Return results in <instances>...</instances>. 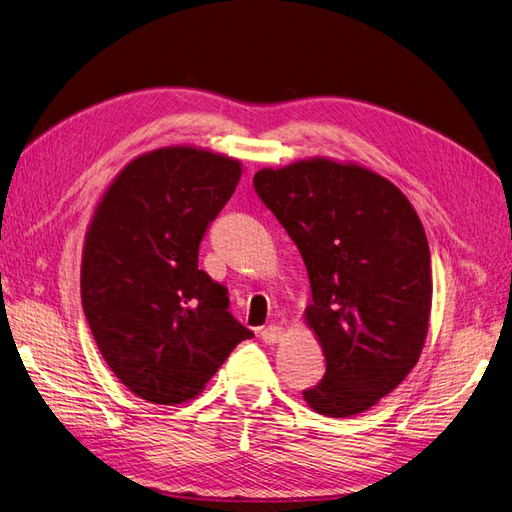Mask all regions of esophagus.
I'll list each match as a JSON object with an SVG mask.
<instances>
[{"mask_svg":"<svg viewBox=\"0 0 512 512\" xmlns=\"http://www.w3.org/2000/svg\"><path fill=\"white\" fill-rule=\"evenodd\" d=\"M280 337H282V327H277V324H269V327L260 329V339L269 346L280 342Z\"/></svg>","mask_w":512,"mask_h":512,"instance_id":"34e87169","label":"esophagus"}]
</instances>
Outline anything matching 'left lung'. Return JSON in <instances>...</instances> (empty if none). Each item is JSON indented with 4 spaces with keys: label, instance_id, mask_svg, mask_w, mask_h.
Listing matches in <instances>:
<instances>
[{
    "label": "left lung",
    "instance_id": "left-lung-1",
    "mask_svg": "<svg viewBox=\"0 0 512 512\" xmlns=\"http://www.w3.org/2000/svg\"><path fill=\"white\" fill-rule=\"evenodd\" d=\"M254 190L299 247L312 286L305 320L327 371L305 401L335 418L365 412L397 389L425 344L423 224L391 181L356 164L316 158L262 168Z\"/></svg>",
    "mask_w": 512,
    "mask_h": 512
}]
</instances>
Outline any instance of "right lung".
I'll return each instance as SVG.
<instances>
[{"label":"right lung","instance_id":"obj_1","mask_svg":"<svg viewBox=\"0 0 512 512\" xmlns=\"http://www.w3.org/2000/svg\"><path fill=\"white\" fill-rule=\"evenodd\" d=\"M241 164L164 147L121 170L89 224L81 299L113 374L151 404L194 399L254 333L228 290L198 269V247L228 203Z\"/></svg>","mask_w":512,"mask_h":512}]
</instances>
